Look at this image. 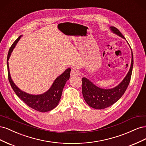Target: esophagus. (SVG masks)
<instances>
[{"label": "esophagus", "instance_id": "1", "mask_svg": "<svg viewBox=\"0 0 146 146\" xmlns=\"http://www.w3.org/2000/svg\"><path fill=\"white\" fill-rule=\"evenodd\" d=\"M78 75H79V73H78V72L77 71V70L72 69V70H71V72H70V76H71L72 77L78 76Z\"/></svg>", "mask_w": 146, "mask_h": 146}]
</instances>
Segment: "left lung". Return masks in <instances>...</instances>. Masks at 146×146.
Returning <instances> with one entry per match:
<instances>
[{"mask_svg":"<svg viewBox=\"0 0 146 146\" xmlns=\"http://www.w3.org/2000/svg\"><path fill=\"white\" fill-rule=\"evenodd\" d=\"M110 29L113 33L125 39L124 36L117 28L111 26ZM133 66V52L131 50V61L129 72H128L125 78L123 79V80L117 86L111 88V89H103V88H99L95 85L93 83L88 80V78L83 77L82 94L86 104L90 107L93 108L102 110L109 107L110 106L116 103L124 94L128 86L129 85Z\"/></svg>","mask_w":146,"mask_h":146,"instance_id":"8db88e82","label":"left lung"}]
</instances>
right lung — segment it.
<instances>
[{
  "label": "right lung",
  "mask_w": 146,
  "mask_h": 146,
  "mask_svg": "<svg viewBox=\"0 0 146 146\" xmlns=\"http://www.w3.org/2000/svg\"><path fill=\"white\" fill-rule=\"evenodd\" d=\"M21 36L22 35L19 36V37L13 42L10 48L9 52H8L7 56L8 80H9L11 88L16 94L29 107L39 112H47L51 111L53 109H54L59 103L61 94H62L63 88L66 82L69 79L71 69L70 68H68L62 74H61L60 76L57 77L53 83L51 87L44 93L38 95H33L30 94L21 90L12 80L8 61L10 58L13 49H14L17 43L19 41Z\"/></svg>",
  "instance_id": "add662e5"
}]
</instances>
